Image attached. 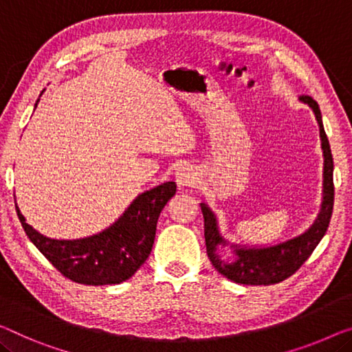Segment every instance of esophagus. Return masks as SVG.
Instances as JSON below:
<instances>
[{
  "mask_svg": "<svg viewBox=\"0 0 352 352\" xmlns=\"http://www.w3.org/2000/svg\"><path fill=\"white\" fill-rule=\"evenodd\" d=\"M196 180H197V175L191 167H182V169L177 172L178 186H192L194 183H196Z\"/></svg>",
  "mask_w": 352,
  "mask_h": 352,
  "instance_id": "esophagus-1",
  "label": "esophagus"
}]
</instances>
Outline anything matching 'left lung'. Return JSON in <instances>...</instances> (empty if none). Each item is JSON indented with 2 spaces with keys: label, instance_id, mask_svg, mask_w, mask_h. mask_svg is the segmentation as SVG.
Here are the masks:
<instances>
[{
  "label": "left lung",
  "instance_id": "obj_1",
  "mask_svg": "<svg viewBox=\"0 0 352 352\" xmlns=\"http://www.w3.org/2000/svg\"><path fill=\"white\" fill-rule=\"evenodd\" d=\"M300 101L308 104L316 115L319 124V135H321V145L324 151V196L322 207L319 212L316 221L313 226L298 237H294L287 242L278 243L269 248H239L235 246V254L237 259L234 262H224L219 259L217 253L218 245H226L218 232L217 218L206 204H201V210L204 214V235H206L207 256L212 265L219 274L224 275L228 280L240 285H275L280 283L300 269L303 262L310 258L318 243L326 234L329 228L330 218H332L333 210V158L330 151L329 139L322 126L321 110L318 102L311 96L302 94Z\"/></svg>",
  "mask_w": 352,
  "mask_h": 352
}]
</instances>
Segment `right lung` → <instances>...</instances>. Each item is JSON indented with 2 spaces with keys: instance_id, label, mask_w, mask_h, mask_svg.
<instances>
[{
  "instance_id": "1",
  "label": "right lung",
  "mask_w": 352,
  "mask_h": 352,
  "mask_svg": "<svg viewBox=\"0 0 352 352\" xmlns=\"http://www.w3.org/2000/svg\"><path fill=\"white\" fill-rule=\"evenodd\" d=\"M175 191V183L166 182L140 194L117 223L80 240L47 239L25 223L19 207L15 210L28 239L63 276L78 285H118L150 256L160 213Z\"/></svg>"
}]
</instances>
